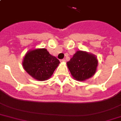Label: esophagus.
Listing matches in <instances>:
<instances>
[{"label": "esophagus", "instance_id": "esophagus-1", "mask_svg": "<svg viewBox=\"0 0 121 121\" xmlns=\"http://www.w3.org/2000/svg\"><path fill=\"white\" fill-rule=\"evenodd\" d=\"M66 61V60L64 59H61L60 60V62H65Z\"/></svg>", "mask_w": 121, "mask_h": 121}]
</instances>
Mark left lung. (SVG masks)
Returning <instances> with one entry per match:
<instances>
[{
    "mask_svg": "<svg viewBox=\"0 0 121 121\" xmlns=\"http://www.w3.org/2000/svg\"><path fill=\"white\" fill-rule=\"evenodd\" d=\"M67 65L75 80L83 81L94 75L98 66V60L94 55L78 51L67 62Z\"/></svg>",
    "mask_w": 121,
    "mask_h": 121,
    "instance_id": "8db88e82",
    "label": "left lung"
}]
</instances>
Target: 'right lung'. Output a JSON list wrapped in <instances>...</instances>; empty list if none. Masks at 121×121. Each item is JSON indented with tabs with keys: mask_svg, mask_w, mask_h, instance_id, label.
<instances>
[{
	"mask_svg": "<svg viewBox=\"0 0 121 121\" xmlns=\"http://www.w3.org/2000/svg\"><path fill=\"white\" fill-rule=\"evenodd\" d=\"M60 61L44 48L29 52L23 61V68L38 80L44 81L52 75Z\"/></svg>",
	"mask_w": 121,
	"mask_h": 121,
	"instance_id": "add662e5",
	"label": "right lung"
}]
</instances>
